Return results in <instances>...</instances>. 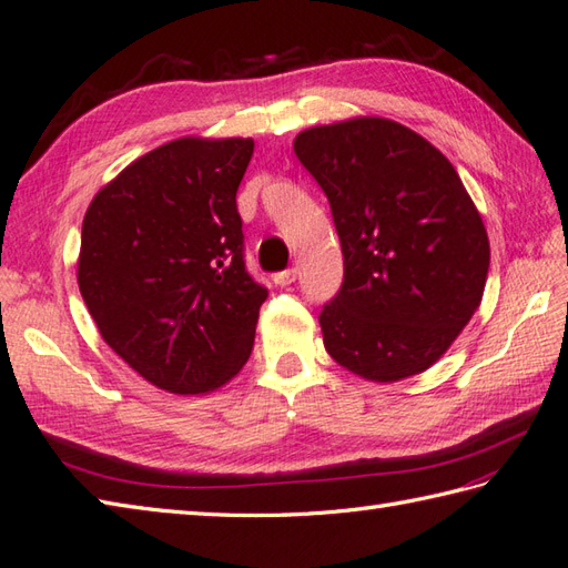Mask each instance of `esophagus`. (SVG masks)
Here are the masks:
<instances>
[{
    "label": "esophagus",
    "instance_id": "1",
    "mask_svg": "<svg viewBox=\"0 0 568 568\" xmlns=\"http://www.w3.org/2000/svg\"><path fill=\"white\" fill-rule=\"evenodd\" d=\"M295 277H297V268H287V271L275 273V275H273V283H275V285H281V287H285V285L295 283Z\"/></svg>",
    "mask_w": 568,
    "mask_h": 568
}]
</instances>
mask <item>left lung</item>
<instances>
[{
    "mask_svg": "<svg viewBox=\"0 0 568 568\" xmlns=\"http://www.w3.org/2000/svg\"><path fill=\"white\" fill-rule=\"evenodd\" d=\"M293 148L342 243L344 281L320 313L332 359L382 384L426 372L475 315L490 268L458 172L386 118L310 128Z\"/></svg>",
    "mask_w": 568,
    "mask_h": 568,
    "instance_id": "left-lung-1",
    "label": "left lung"
}]
</instances>
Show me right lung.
Masks as SVG:
<instances>
[{
    "instance_id": "add662e5",
    "label": "right lung",
    "mask_w": 568,
    "mask_h": 568,
    "mask_svg": "<svg viewBox=\"0 0 568 568\" xmlns=\"http://www.w3.org/2000/svg\"><path fill=\"white\" fill-rule=\"evenodd\" d=\"M253 140L166 142L85 211L78 287L100 335L172 394L224 386L248 362L268 291L243 255L239 184Z\"/></svg>"
}]
</instances>
